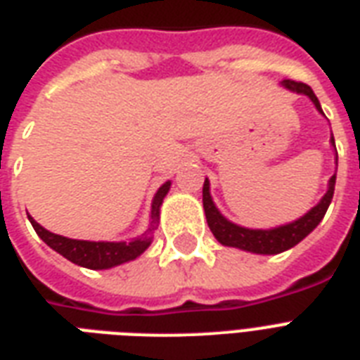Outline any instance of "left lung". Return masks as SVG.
Masks as SVG:
<instances>
[{
	"instance_id": "obj_1",
	"label": "left lung",
	"mask_w": 360,
	"mask_h": 360,
	"mask_svg": "<svg viewBox=\"0 0 360 360\" xmlns=\"http://www.w3.org/2000/svg\"><path fill=\"white\" fill-rule=\"evenodd\" d=\"M285 89L292 90V92H298V94H306L309 100L314 101L315 107L323 113V109L319 105V100L317 96L314 94V90L309 89L306 82L292 81V79H285L283 82ZM334 143V137L330 139ZM334 185H336V174L330 177L328 181V191L323 196L319 204L315 205L314 210L308 211L306 215L295 221V223L285 224V226H279V229L274 230H249L243 229V226H238V224H232L230 221H226L219 211H217L215 204L210 196V181H204V210H205V219H207V224H210L211 232L215 236L217 240L221 241L223 245L229 247H238V249H243V251H251V253H260V255H278L281 251H287L290 247H295L298 241H302L306 236L311 232V230L321 223V219L325 217L328 205H330V200L334 196Z\"/></svg>"
}]
</instances>
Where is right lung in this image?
<instances>
[{
  "label": "right lung",
  "instance_id": "right-lung-1",
  "mask_svg": "<svg viewBox=\"0 0 360 360\" xmlns=\"http://www.w3.org/2000/svg\"><path fill=\"white\" fill-rule=\"evenodd\" d=\"M168 191L169 183H164L158 188L155 200H153V210H150L153 226H150L147 234L130 241V243H124V241L122 243H113V241L70 240V238L52 234V232L45 230L39 223H35L32 215H27V219H30V223H32V226H34V230L37 232L41 240L45 241L49 247H52L54 251H58L62 257L71 260L73 264H79L82 268H90V270H105V268H111V266L122 264V262L136 259V257H139L150 245V240H153L150 232L155 230V224L158 223L160 204L164 196L168 194Z\"/></svg>",
  "mask_w": 360,
  "mask_h": 360
}]
</instances>
